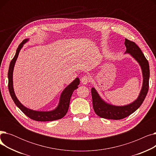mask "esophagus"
<instances>
[{"label":"esophagus","mask_w":156,"mask_h":156,"mask_svg":"<svg viewBox=\"0 0 156 156\" xmlns=\"http://www.w3.org/2000/svg\"><path fill=\"white\" fill-rule=\"evenodd\" d=\"M81 83H82L83 84L86 85L88 83H89L90 81V78L87 75H85V76H83L82 78H81Z\"/></svg>","instance_id":"obj_1"}]
</instances>
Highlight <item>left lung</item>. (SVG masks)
Listing matches in <instances>:
<instances>
[{"instance_id": "left-lung-1", "label": "left lung", "mask_w": 156, "mask_h": 156, "mask_svg": "<svg viewBox=\"0 0 156 156\" xmlns=\"http://www.w3.org/2000/svg\"><path fill=\"white\" fill-rule=\"evenodd\" d=\"M125 45L126 50L125 54H129L140 65L142 72L143 83L142 89L137 99L125 105H112L104 101L94 87L92 88L93 108L97 115L109 119H121L133 113L143 103L149 90L150 76L149 64L141 49L133 42L125 39Z\"/></svg>"}]
</instances>
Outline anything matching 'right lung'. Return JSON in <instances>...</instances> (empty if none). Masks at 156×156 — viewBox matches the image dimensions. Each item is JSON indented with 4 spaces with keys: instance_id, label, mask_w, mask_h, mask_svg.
Segmentation results:
<instances>
[{
    "instance_id": "obj_1",
    "label": "right lung",
    "mask_w": 156,
    "mask_h": 156,
    "mask_svg": "<svg viewBox=\"0 0 156 156\" xmlns=\"http://www.w3.org/2000/svg\"><path fill=\"white\" fill-rule=\"evenodd\" d=\"M28 41L29 38L24 39L20 44L17 50H16V52L14 58L11 61L9 71H8V80H9L8 88H9L10 95L15 104L17 105V107L19 108L24 114H26L28 117L32 119L37 121H51L61 119L66 114L68 111L70 99L73 91L78 88V85L80 84V79L78 78H76L75 80H74L69 85H68L64 89V90L61 94L58 105L57 106L55 109L52 111H39L27 108L19 101L18 98L16 97L15 95L13 88L12 78L14 65L16 60H17L21 49L23 47L24 44H26Z\"/></svg>"
}]
</instances>
